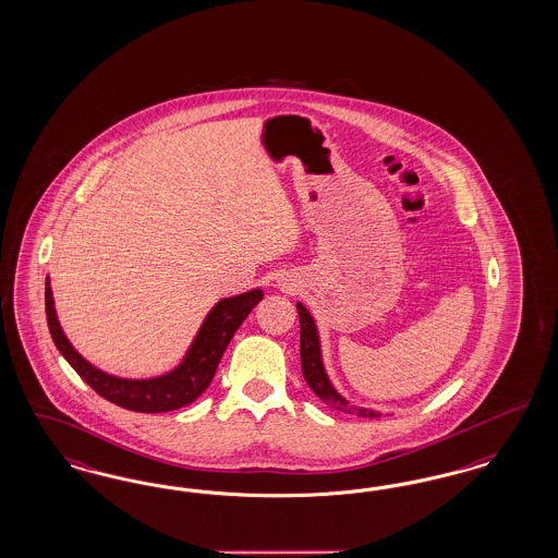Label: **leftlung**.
Instances as JSON below:
<instances>
[{
  "mask_svg": "<svg viewBox=\"0 0 558 558\" xmlns=\"http://www.w3.org/2000/svg\"><path fill=\"white\" fill-rule=\"evenodd\" d=\"M299 308V322H301V368L303 377L308 387L317 393V398L327 405L347 412V414H356L361 418H379L381 412L354 405L348 402L347 398L333 387L327 377L326 366H324V356H322V342H319V331L315 326L313 315L303 303H296Z\"/></svg>",
  "mask_w": 558,
  "mask_h": 558,
  "instance_id": "1",
  "label": "left lung"
}]
</instances>
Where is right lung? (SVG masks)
Segmentation results:
<instances>
[{
	"instance_id": "add662e5",
	"label": "right lung",
	"mask_w": 558,
	"mask_h": 558,
	"mask_svg": "<svg viewBox=\"0 0 558 558\" xmlns=\"http://www.w3.org/2000/svg\"><path fill=\"white\" fill-rule=\"evenodd\" d=\"M264 299V290L253 289L229 299H220L204 324L197 329L192 347L187 348L183 361L173 371L150 379H123L90 365L76 348L70 344L59 326L53 292L49 278L45 282V311L47 326L61 356L74 366L77 375L90 385L98 396L134 412H171L181 405L195 402L211 384L218 363L229 347L234 331L245 322L251 308Z\"/></svg>"
}]
</instances>
